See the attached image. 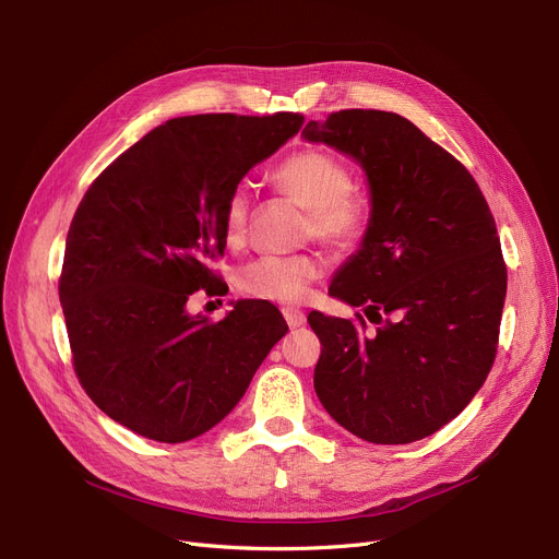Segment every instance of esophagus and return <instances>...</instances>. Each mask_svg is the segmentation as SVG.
<instances>
[{
	"label": "esophagus",
	"instance_id": "34e87169",
	"mask_svg": "<svg viewBox=\"0 0 559 559\" xmlns=\"http://www.w3.org/2000/svg\"><path fill=\"white\" fill-rule=\"evenodd\" d=\"M283 317L289 329H299L306 324V314L299 308H283Z\"/></svg>",
	"mask_w": 559,
	"mask_h": 559
}]
</instances>
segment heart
I'll return each mask as SVG.
<instances>
[{
  "label": "heart",
  "mask_w": 559,
  "mask_h": 559,
  "mask_svg": "<svg viewBox=\"0 0 559 559\" xmlns=\"http://www.w3.org/2000/svg\"><path fill=\"white\" fill-rule=\"evenodd\" d=\"M272 183L308 209V233L335 249L354 247L367 230L369 205L354 190L348 167L329 152L301 150L272 171ZM251 199L245 186L233 188L224 201L222 228L228 245H240L249 224ZM321 276L317 255H262L238 272V287L267 301H299L308 285Z\"/></svg>",
  "instance_id": "heart-1"
}]
</instances>
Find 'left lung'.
Masks as SVG:
<instances>
[{"label":"left lung","instance_id":"8db88e82","mask_svg":"<svg viewBox=\"0 0 559 559\" xmlns=\"http://www.w3.org/2000/svg\"><path fill=\"white\" fill-rule=\"evenodd\" d=\"M301 135L365 169L369 224L329 295L378 324L308 314L314 392L365 442H417L462 413L493 365L508 289L496 222L466 167L396 112L340 110Z\"/></svg>","mask_w":559,"mask_h":559}]
</instances>
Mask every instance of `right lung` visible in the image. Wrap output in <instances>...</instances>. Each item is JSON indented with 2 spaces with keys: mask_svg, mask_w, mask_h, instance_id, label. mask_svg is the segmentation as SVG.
Wrapping results in <instances>:
<instances>
[{
  "mask_svg": "<svg viewBox=\"0 0 559 559\" xmlns=\"http://www.w3.org/2000/svg\"><path fill=\"white\" fill-rule=\"evenodd\" d=\"M301 124L299 112L174 117L87 188L58 297L79 383L112 421L165 444L203 435L287 333L270 301L242 299L209 321L188 299L222 289L209 262L226 249V197Z\"/></svg>",
  "mask_w": 559,
  "mask_h": 559,
  "instance_id": "obj_1",
  "label": "right lung"
}]
</instances>
